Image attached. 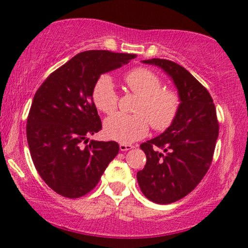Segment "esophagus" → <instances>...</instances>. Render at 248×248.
<instances>
[{
  "label": "esophagus",
  "instance_id": "esophagus-1",
  "mask_svg": "<svg viewBox=\"0 0 248 248\" xmlns=\"http://www.w3.org/2000/svg\"><path fill=\"white\" fill-rule=\"evenodd\" d=\"M132 144H126V143H120V150L121 152H127V150L133 149Z\"/></svg>",
  "mask_w": 248,
  "mask_h": 248
}]
</instances>
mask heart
<instances>
[{"label": "heart", "instance_id": "heart-1", "mask_svg": "<svg viewBox=\"0 0 248 248\" xmlns=\"http://www.w3.org/2000/svg\"><path fill=\"white\" fill-rule=\"evenodd\" d=\"M130 92L139 96L135 115L115 114L104 124L105 135L121 143H132L144 138L149 122L156 130L166 129L172 124L181 107V99L175 91L162 88V80L153 71L136 67L124 76ZM94 106L105 114H112L118 107L119 96L112 77L102 75L92 88Z\"/></svg>", "mask_w": 248, "mask_h": 248}]
</instances>
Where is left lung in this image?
<instances>
[{"mask_svg":"<svg viewBox=\"0 0 248 248\" xmlns=\"http://www.w3.org/2000/svg\"><path fill=\"white\" fill-rule=\"evenodd\" d=\"M142 62L163 70L181 99L172 124L140 146L147 163L136 175L142 193L149 201L170 204L191 192L209 170L219 133L217 114L206 88L183 66L158 58Z\"/></svg>","mask_w":248,"mask_h":248,"instance_id":"obj_1","label":"left lung"}]
</instances>
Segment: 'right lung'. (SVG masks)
<instances>
[{"mask_svg": "<svg viewBox=\"0 0 248 248\" xmlns=\"http://www.w3.org/2000/svg\"><path fill=\"white\" fill-rule=\"evenodd\" d=\"M135 57L106 50L80 52L37 90L28 116V144L39 176L61 196L79 198L94 189L118 155L115 141L91 140L82 147L101 129L92 88L101 75Z\"/></svg>", "mask_w": 248, "mask_h": 248, "instance_id": "1", "label": "right lung"}]
</instances>
